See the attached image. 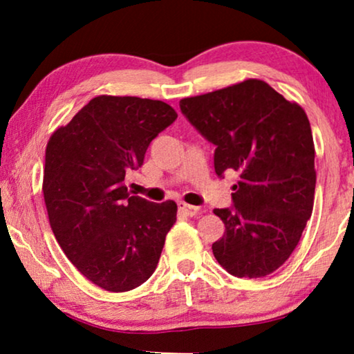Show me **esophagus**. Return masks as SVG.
<instances>
[{"label":"esophagus","instance_id":"34e87169","mask_svg":"<svg viewBox=\"0 0 354 354\" xmlns=\"http://www.w3.org/2000/svg\"><path fill=\"white\" fill-rule=\"evenodd\" d=\"M178 209H180L183 214H187L188 217H195L201 212V209L198 206H192V205H187V203L180 201L178 203Z\"/></svg>","mask_w":354,"mask_h":354}]
</instances>
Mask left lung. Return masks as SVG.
Returning <instances> with one entry per match:
<instances>
[{
	"label": "left lung",
	"mask_w": 354,
	"mask_h": 354,
	"mask_svg": "<svg viewBox=\"0 0 354 354\" xmlns=\"http://www.w3.org/2000/svg\"><path fill=\"white\" fill-rule=\"evenodd\" d=\"M190 124L216 147L214 169L239 174L234 206L214 209L225 232L212 253L235 277L277 270L297 248L316 190L314 142L303 108L248 79L180 100Z\"/></svg>",
	"instance_id": "1"
}]
</instances>
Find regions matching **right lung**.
<instances>
[{
	"label": "right lung",
	"mask_w": 354,
	"mask_h": 354,
	"mask_svg": "<svg viewBox=\"0 0 354 354\" xmlns=\"http://www.w3.org/2000/svg\"><path fill=\"white\" fill-rule=\"evenodd\" d=\"M176 119L164 101L101 95L46 145L43 196L53 234L79 272L108 292L147 282L176 224V203L130 196L124 185Z\"/></svg>",
	"instance_id": "add662e5"
}]
</instances>
